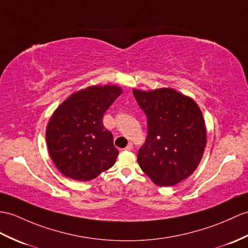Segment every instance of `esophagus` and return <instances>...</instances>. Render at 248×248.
<instances>
[{
  "instance_id": "34e87169",
  "label": "esophagus",
  "mask_w": 248,
  "mask_h": 248,
  "mask_svg": "<svg viewBox=\"0 0 248 248\" xmlns=\"http://www.w3.org/2000/svg\"><path fill=\"white\" fill-rule=\"evenodd\" d=\"M132 148H133V145H132V143L130 142L129 145L124 148V150H125V151H131V150H132Z\"/></svg>"
}]
</instances>
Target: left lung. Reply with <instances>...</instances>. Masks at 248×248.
<instances>
[{"label":"left lung","mask_w":248,"mask_h":248,"mask_svg":"<svg viewBox=\"0 0 248 248\" xmlns=\"http://www.w3.org/2000/svg\"><path fill=\"white\" fill-rule=\"evenodd\" d=\"M147 116L148 135L137 154L141 170L158 186H173L197 169L206 146L202 112L172 89L133 90Z\"/></svg>","instance_id":"left-lung-1"}]
</instances>
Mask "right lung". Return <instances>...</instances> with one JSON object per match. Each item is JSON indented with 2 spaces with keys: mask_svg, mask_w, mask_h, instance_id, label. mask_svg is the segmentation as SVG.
Returning a JSON list of instances; mask_svg holds the SVG:
<instances>
[{
  "mask_svg": "<svg viewBox=\"0 0 248 248\" xmlns=\"http://www.w3.org/2000/svg\"><path fill=\"white\" fill-rule=\"evenodd\" d=\"M120 94L117 85L90 86L74 93L55 111L46 129V143L62 174L91 181L116 162L118 150L102 118Z\"/></svg>",
  "mask_w": 248,
  "mask_h": 248,
  "instance_id": "right-lung-1",
  "label": "right lung"
}]
</instances>
